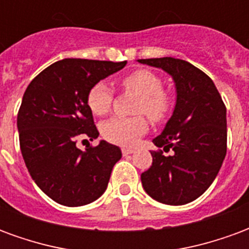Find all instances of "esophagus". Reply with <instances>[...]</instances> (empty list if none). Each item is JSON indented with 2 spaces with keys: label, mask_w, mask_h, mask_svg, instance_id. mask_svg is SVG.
I'll list each match as a JSON object with an SVG mask.
<instances>
[{
  "label": "esophagus",
  "mask_w": 249,
  "mask_h": 249,
  "mask_svg": "<svg viewBox=\"0 0 249 249\" xmlns=\"http://www.w3.org/2000/svg\"><path fill=\"white\" fill-rule=\"evenodd\" d=\"M134 151H135V150L130 149V147H123V149H122V154H123V156H130V154H133Z\"/></svg>",
  "instance_id": "esophagus-1"
}]
</instances>
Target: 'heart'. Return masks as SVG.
Returning <instances> with one entry per match:
<instances>
[{
  "instance_id": "obj_1",
  "label": "heart",
  "mask_w": 249,
  "mask_h": 249,
  "mask_svg": "<svg viewBox=\"0 0 249 249\" xmlns=\"http://www.w3.org/2000/svg\"><path fill=\"white\" fill-rule=\"evenodd\" d=\"M127 91L138 93L137 112H144L151 121L163 119L170 110V98L163 89V83L157 73L147 70H138L122 80ZM114 93L106 82H98L89 88L87 105L95 115H106L111 110ZM147 123L143 116H114L102 124V134L108 142L121 146H131L146 133Z\"/></svg>"
}]
</instances>
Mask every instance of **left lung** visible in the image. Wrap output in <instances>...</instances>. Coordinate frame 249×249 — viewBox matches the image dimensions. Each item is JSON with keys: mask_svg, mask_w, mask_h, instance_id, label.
I'll use <instances>...</instances> for the list:
<instances>
[{"mask_svg": "<svg viewBox=\"0 0 249 249\" xmlns=\"http://www.w3.org/2000/svg\"><path fill=\"white\" fill-rule=\"evenodd\" d=\"M161 68L176 84L177 99L162 133L153 139L162 150L151 151L153 163L141 174L144 192L166 205H185L205 192L227 154V108L214 83L185 60L141 59Z\"/></svg>", "mask_w": 249, "mask_h": 249, "instance_id": "left-lung-1", "label": "left lung"}]
</instances>
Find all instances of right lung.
<instances>
[{
	"instance_id": "add662e5",
	"label": "right lung",
	"mask_w": 249,
	"mask_h": 249,
	"mask_svg": "<svg viewBox=\"0 0 249 249\" xmlns=\"http://www.w3.org/2000/svg\"><path fill=\"white\" fill-rule=\"evenodd\" d=\"M126 64L63 59L40 72L26 88L17 115L21 153L32 179L57 204L87 205L107 189L121 149L100 141L80 150L76 138L99 137L87 105L88 91Z\"/></svg>"
}]
</instances>
